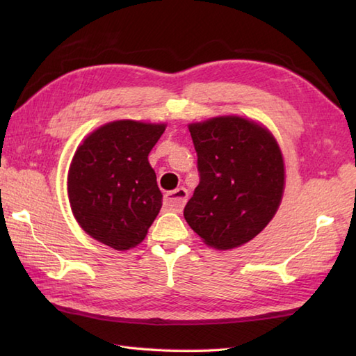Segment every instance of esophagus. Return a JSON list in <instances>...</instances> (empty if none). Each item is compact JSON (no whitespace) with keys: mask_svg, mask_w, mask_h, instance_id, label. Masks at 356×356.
<instances>
[{"mask_svg":"<svg viewBox=\"0 0 356 356\" xmlns=\"http://www.w3.org/2000/svg\"><path fill=\"white\" fill-rule=\"evenodd\" d=\"M186 200H188V191L185 188H177V190L170 191L163 195V203L172 211L182 209L185 207Z\"/></svg>","mask_w":356,"mask_h":356,"instance_id":"1","label":"esophagus"}]
</instances>
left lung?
Listing matches in <instances>:
<instances>
[{
    "label": "left lung",
    "instance_id": "obj_1",
    "mask_svg": "<svg viewBox=\"0 0 356 356\" xmlns=\"http://www.w3.org/2000/svg\"><path fill=\"white\" fill-rule=\"evenodd\" d=\"M200 182L184 216L211 248L248 243L275 216L284 190L283 154L268 128L240 116L190 124Z\"/></svg>",
    "mask_w": 356,
    "mask_h": 356
}]
</instances>
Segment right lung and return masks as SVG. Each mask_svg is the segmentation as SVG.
I'll return each instance as SVG.
<instances>
[{
	"mask_svg": "<svg viewBox=\"0 0 356 356\" xmlns=\"http://www.w3.org/2000/svg\"><path fill=\"white\" fill-rule=\"evenodd\" d=\"M165 124L115 120L88 134L74 153L67 190L79 226L116 251L138 246L162 208L148 154Z\"/></svg>",
	"mask_w": 356,
	"mask_h": 356,
	"instance_id": "1",
	"label": "right lung"
}]
</instances>
